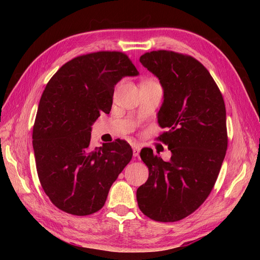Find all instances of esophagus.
<instances>
[{"label": "esophagus", "instance_id": "34e87169", "mask_svg": "<svg viewBox=\"0 0 260 260\" xmlns=\"http://www.w3.org/2000/svg\"><path fill=\"white\" fill-rule=\"evenodd\" d=\"M132 148H133V155H134V157L139 156L140 151H141L140 145L136 144V143H133V144H132Z\"/></svg>", "mask_w": 260, "mask_h": 260}]
</instances>
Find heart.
<instances>
[{"label":"heart","instance_id":"b5f03b06","mask_svg":"<svg viewBox=\"0 0 260 260\" xmlns=\"http://www.w3.org/2000/svg\"><path fill=\"white\" fill-rule=\"evenodd\" d=\"M150 82H151V81H150Z\"/></svg>","mask_w":260,"mask_h":260}]
</instances>
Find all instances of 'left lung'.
<instances>
[{"mask_svg":"<svg viewBox=\"0 0 260 260\" xmlns=\"http://www.w3.org/2000/svg\"><path fill=\"white\" fill-rule=\"evenodd\" d=\"M140 61L163 87L157 121L169 131L158 140L172 156L165 162L152 148L141 151L148 179L136 191L137 203L155 221H179L206 201L221 169L228 146L223 97L207 68L191 56L157 50Z\"/></svg>","mask_w":260,"mask_h":260,"instance_id":"1","label":"left lung"}]
</instances>
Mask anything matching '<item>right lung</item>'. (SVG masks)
I'll use <instances>...</instances> for the list:
<instances>
[{
  "label": "right lung",
  "instance_id": "add662e5",
  "mask_svg": "<svg viewBox=\"0 0 260 260\" xmlns=\"http://www.w3.org/2000/svg\"><path fill=\"white\" fill-rule=\"evenodd\" d=\"M139 71L119 51H98L64 63L43 91L32 144L39 180L58 209L75 215L101 210L110 186L129 163L125 141L91 150V125L109 114L115 85Z\"/></svg>",
  "mask_w": 260,
  "mask_h": 260
}]
</instances>
